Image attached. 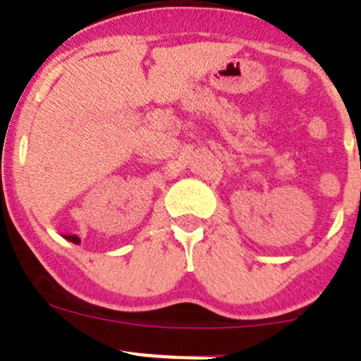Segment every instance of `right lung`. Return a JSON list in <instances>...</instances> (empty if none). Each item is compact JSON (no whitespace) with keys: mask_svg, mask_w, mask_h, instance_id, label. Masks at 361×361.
<instances>
[{"mask_svg":"<svg viewBox=\"0 0 361 361\" xmlns=\"http://www.w3.org/2000/svg\"><path fill=\"white\" fill-rule=\"evenodd\" d=\"M66 238V240H68V241H72V243H79V236H65Z\"/></svg>","mask_w":361,"mask_h":361,"instance_id":"right-lung-1","label":"right lung"}]
</instances>
